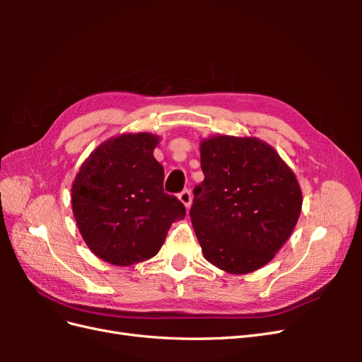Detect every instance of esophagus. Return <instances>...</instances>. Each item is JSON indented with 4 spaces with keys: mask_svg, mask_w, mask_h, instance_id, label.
<instances>
[{
    "mask_svg": "<svg viewBox=\"0 0 362 362\" xmlns=\"http://www.w3.org/2000/svg\"><path fill=\"white\" fill-rule=\"evenodd\" d=\"M178 199L184 204V206L187 208H190V205H192V192L190 190H182L180 194H178Z\"/></svg>",
    "mask_w": 362,
    "mask_h": 362,
    "instance_id": "34e87169",
    "label": "esophagus"
}]
</instances>
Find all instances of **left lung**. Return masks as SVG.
Segmentation results:
<instances>
[{
	"label": "left lung",
	"instance_id": "1",
	"mask_svg": "<svg viewBox=\"0 0 362 362\" xmlns=\"http://www.w3.org/2000/svg\"><path fill=\"white\" fill-rule=\"evenodd\" d=\"M201 168L190 217L205 259L233 275L266 266L302 210L293 170L262 140L234 136L202 140Z\"/></svg>",
	"mask_w": 362,
	"mask_h": 362
}]
</instances>
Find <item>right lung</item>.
Instances as JSON below:
<instances>
[{"instance_id":"obj_1","label":"right lung","mask_w":362,"mask_h":362,"mask_svg":"<svg viewBox=\"0 0 362 362\" xmlns=\"http://www.w3.org/2000/svg\"><path fill=\"white\" fill-rule=\"evenodd\" d=\"M158 137L122 134L98 146L72 184V211L83 240L115 266L149 259L185 206L164 193V169L154 158Z\"/></svg>"}]
</instances>
